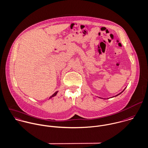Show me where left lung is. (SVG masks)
<instances>
[{
  "instance_id": "1",
  "label": "left lung",
  "mask_w": 148,
  "mask_h": 148,
  "mask_svg": "<svg viewBox=\"0 0 148 148\" xmlns=\"http://www.w3.org/2000/svg\"><path fill=\"white\" fill-rule=\"evenodd\" d=\"M124 90H125V89H124ZM124 90H123V91H122V92H120V93H119V94H117V95H116V96H117V95H119V94H121V93H122V92H123V91H124Z\"/></svg>"
}]
</instances>
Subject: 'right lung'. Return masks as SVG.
<instances>
[{"mask_svg": "<svg viewBox=\"0 0 148 148\" xmlns=\"http://www.w3.org/2000/svg\"><path fill=\"white\" fill-rule=\"evenodd\" d=\"M57 92H58V91H56V92L54 94H53V95H51V96L50 97V98H52V97H53L56 96V94H57Z\"/></svg>", "mask_w": 148, "mask_h": 148, "instance_id": "add662e5", "label": "right lung"}]
</instances>
